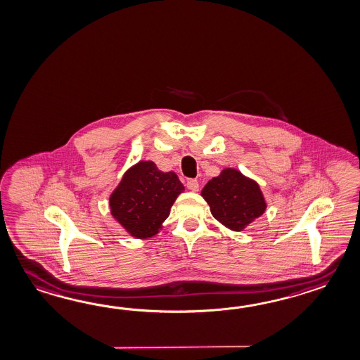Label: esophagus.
<instances>
[{"label": "esophagus", "instance_id": "1", "mask_svg": "<svg viewBox=\"0 0 360 360\" xmlns=\"http://www.w3.org/2000/svg\"><path fill=\"white\" fill-rule=\"evenodd\" d=\"M187 188L193 192L199 191V182H198V179H188L187 181Z\"/></svg>", "mask_w": 360, "mask_h": 360}]
</instances>
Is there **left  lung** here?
Returning a JSON list of instances; mask_svg holds the SVG:
<instances>
[{"mask_svg":"<svg viewBox=\"0 0 360 360\" xmlns=\"http://www.w3.org/2000/svg\"><path fill=\"white\" fill-rule=\"evenodd\" d=\"M201 196L218 222L232 231H243L266 210L264 193L256 181L226 168L205 184Z\"/></svg>","mask_w":360,"mask_h":360,"instance_id":"1","label":"left lung"}]
</instances>
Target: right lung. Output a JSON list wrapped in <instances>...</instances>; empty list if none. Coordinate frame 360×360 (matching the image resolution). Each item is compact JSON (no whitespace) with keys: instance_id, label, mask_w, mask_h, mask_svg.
Instances as JSON below:
<instances>
[{"instance_id":"1","label":"right lung","mask_w":360,"mask_h":360,"mask_svg":"<svg viewBox=\"0 0 360 360\" xmlns=\"http://www.w3.org/2000/svg\"><path fill=\"white\" fill-rule=\"evenodd\" d=\"M184 191L174 172L164 173L153 161H139L125 172L110 196L112 217L133 238H152Z\"/></svg>"}]
</instances>
